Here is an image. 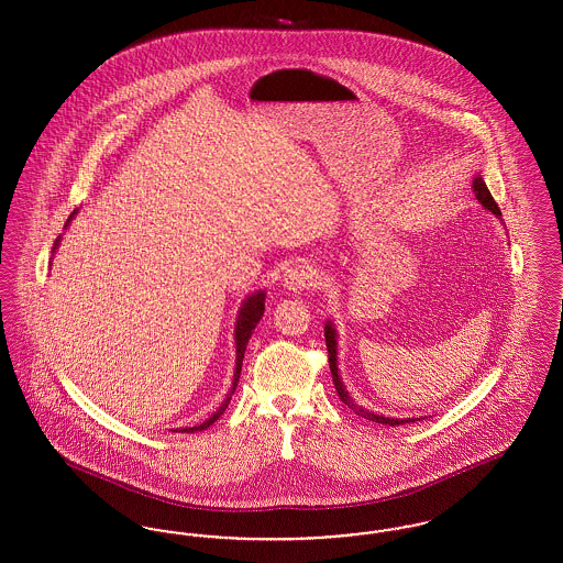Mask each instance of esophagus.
Masks as SVG:
<instances>
[{"mask_svg": "<svg viewBox=\"0 0 563 563\" xmlns=\"http://www.w3.org/2000/svg\"><path fill=\"white\" fill-rule=\"evenodd\" d=\"M283 283L289 291L301 294V291H308L317 285V272L308 264H294L291 268L285 272Z\"/></svg>", "mask_w": 563, "mask_h": 563, "instance_id": "1", "label": "esophagus"}]
</instances>
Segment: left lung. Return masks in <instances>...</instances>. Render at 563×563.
<instances>
[{
  "mask_svg": "<svg viewBox=\"0 0 563 563\" xmlns=\"http://www.w3.org/2000/svg\"><path fill=\"white\" fill-rule=\"evenodd\" d=\"M473 189H475V196L479 198V202H482L483 207H485L487 211H492V213L500 217V209H498L496 200L492 198V194H489V189L485 186V181H483L482 177H475ZM324 342H327L329 369H331V377H333V386H335V390H338V397L342 399V402H346L356 416H361V418H365V420H372V422H377V424H388V427H399V424H407V422H416V418H407V420H401V418H384V416L372 413V411L358 407L356 402L350 401L349 393L344 390V384H342V379H340V375H338V352H335V350H338V342H335V331H333L331 324H324Z\"/></svg>",
  "mask_w": 563,
  "mask_h": 563,
  "instance_id": "8db88e82",
  "label": "left lung"
}]
</instances>
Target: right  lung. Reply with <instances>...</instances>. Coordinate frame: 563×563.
I'll return each instance as SVG.
<instances>
[{"label":"right lung","instance_id":"right-lung-1","mask_svg":"<svg viewBox=\"0 0 563 563\" xmlns=\"http://www.w3.org/2000/svg\"><path fill=\"white\" fill-rule=\"evenodd\" d=\"M71 219V217H69ZM69 219H67V223H69ZM58 244V239L54 241V246ZM264 301H266V295L255 294L251 295L244 303H242L241 308V317H239V322H236V372H234V382H232V390L228 393V397H225V401L223 405L214 411L213 416L207 420V422H202L200 427H191V429H184V432L188 430V432H194V430H205L209 429L213 422H217L221 416H223V411L228 409V402L232 401V395H234V390H236V386H239V377H241L242 369V358H244V350H246V344H249V338H251V333H253V329L257 327V322L262 319V314H264ZM181 432V430H179Z\"/></svg>","mask_w":563,"mask_h":563}]
</instances>
